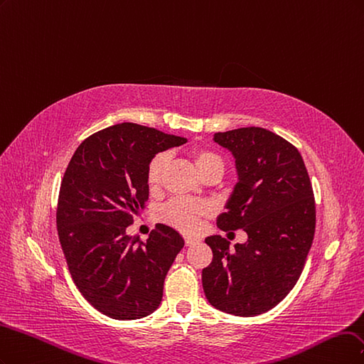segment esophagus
Wrapping results in <instances>:
<instances>
[{
    "instance_id": "esophagus-1",
    "label": "esophagus",
    "mask_w": 364,
    "mask_h": 364,
    "mask_svg": "<svg viewBox=\"0 0 364 364\" xmlns=\"http://www.w3.org/2000/svg\"><path fill=\"white\" fill-rule=\"evenodd\" d=\"M184 242H186V246H192L196 242H199V239L193 237V236H184Z\"/></svg>"
}]
</instances>
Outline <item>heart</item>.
<instances>
[{
	"label": "heart",
	"mask_w": 364,
	"mask_h": 364,
	"mask_svg": "<svg viewBox=\"0 0 364 364\" xmlns=\"http://www.w3.org/2000/svg\"><path fill=\"white\" fill-rule=\"evenodd\" d=\"M192 157L195 161V166L198 172L205 175L207 172L213 169L224 171V161L213 151L208 149H195L192 152ZM168 165V154L166 152H160V154L152 157L146 169V181L151 189H159L163 178V171ZM210 213V205L201 201H192V199H172L168 204L160 208L159 218L165 224L177 228L184 232H192L198 228L201 218Z\"/></svg>",
	"instance_id": "heart-1"
}]
</instances>
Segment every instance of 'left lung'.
Returning a JSON list of instances; mask_svg holds the SVG:
<instances>
[{"label": "left lung", "mask_w": 364, "mask_h": 364, "mask_svg": "<svg viewBox=\"0 0 364 364\" xmlns=\"http://www.w3.org/2000/svg\"><path fill=\"white\" fill-rule=\"evenodd\" d=\"M236 165L237 183L219 215L220 230L242 228L245 243L208 236L213 260L203 269V287L212 306L251 318L283 301L296 284L311 248L316 207L299 151L259 127L215 133Z\"/></svg>", "instance_id": "left-lung-1"}]
</instances>
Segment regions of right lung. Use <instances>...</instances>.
<instances>
[{
	"instance_id": "right-lung-1",
	"label": "right lung",
	"mask_w": 364,
	"mask_h": 364,
	"mask_svg": "<svg viewBox=\"0 0 364 364\" xmlns=\"http://www.w3.org/2000/svg\"><path fill=\"white\" fill-rule=\"evenodd\" d=\"M186 142L122 122L83 140L66 168L57 205L58 239L81 295L112 319H140L160 306L184 239L157 224L142 242L128 236L127 227L145 207L152 157Z\"/></svg>"
}]
</instances>
